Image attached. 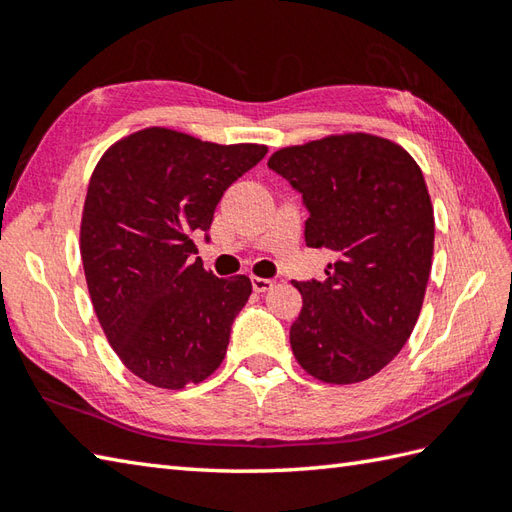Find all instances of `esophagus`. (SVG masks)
Segmentation results:
<instances>
[{
  "instance_id": "obj_1",
  "label": "esophagus",
  "mask_w": 512,
  "mask_h": 512,
  "mask_svg": "<svg viewBox=\"0 0 512 512\" xmlns=\"http://www.w3.org/2000/svg\"><path fill=\"white\" fill-rule=\"evenodd\" d=\"M250 284H253L255 292H268L270 288L275 286V281L273 279H264V277H253V279H250Z\"/></svg>"
}]
</instances>
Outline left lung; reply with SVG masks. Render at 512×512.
Masks as SVG:
<instances>
[{"label": "left lung", "instance_id": "8db88e82", "mask_svg": "<svg viewBox=\"0 0 512 512\" xmlns=\"http://www.w3.org/2000/svg\"><path fill=\"white\" fill-rule=\"evenodd\" d=\"M268 167L301 193L306 244L336 255L323 281H295L292 354L323 383H361L402 350L422 308L436 231L422 171L369 134L279 149Z\"/></svg>", "mask_w": 512, "mask_h": 512}]
</instances>
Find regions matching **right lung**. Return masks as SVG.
I'll return each instance as SVG.
<instances>
[{"instance_id": "right-lung-1", "label": "right lung", "mask_w": 512, "mask_h": 512, "mask_svg": "<svg viewBox=\"0 0 512 512\" xmlns=\"http://www.w3.org/2000/svg\"><path fill=\"white\" fill-rule=\"evenodd\" d=\"M266 151L149 127L96 165L81 220L85 279L107 341L145 383L182 389L224 361L253 286L206 273L193 237L209 242L224 191Z\"/></svg>"}]
</instances>
